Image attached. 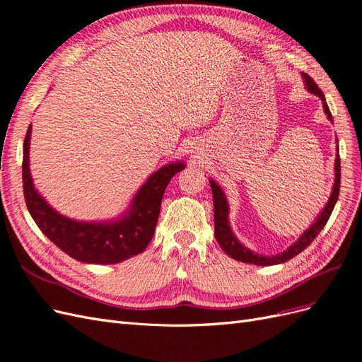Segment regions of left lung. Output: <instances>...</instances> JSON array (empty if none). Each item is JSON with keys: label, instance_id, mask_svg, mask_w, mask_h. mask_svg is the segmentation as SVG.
Listing matches in <instances>:
<instances>
[{"label": "left lung", "instance_id": "left-lung-1", "mask_svg": "<svg viewBox=\"0 0 362 362\" xmlns=\"http://www.w3.org/2000/svg\"><path fill=\"white\" fill-rule=\"evenodd\" d=\"M303 78H305L306 87H308V90L311 93L322 98L325 113L327 115V117L332 120V115L329 112V107H327V104H326L325 95L320 90V87L317 86V83L311 78L310 75L303 74ZM339 164H341V163H339V154H337L335 182H334L332 194H331L329 201H327L325 210L320 213L319 217L315 218V222L310 226V229H306V231L300 235L298 242L291 245L286 252H282V254H278L275 257H262V255L254 254V252L246 249L242 243L238 242V240L234 237L231 229H229V225H228V204H226V199H225V194L214 181H210L211 192H213V201H214V235H216L217 243L221 245V247L231 258H234L237 261H242V262H250V264H257V266L281 264V262H286V261L291 259L293 257L299 255L300 252L308 247L313 243V240L320 234L323 226L327 223V221H329V217L332 214V210H334V206H335L337 199H338V194H339V178H341V166H339Z\"/></svg>", "mask_w": 362, "mask_h": 362}]
</instances>
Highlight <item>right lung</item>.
<instances>
[{
	"mask_svg": "<svg viewBox=\"0 0 362 362\" xmlns=\"http://www.w3.org/2000/svg\"><path fill=\"white\" fill-rule=\"evenodd\" d=\"M31 125L24 140V198L33 221L51 242L76 261L115 264L144 252L154 235L164 190L182 163L168 164L146 181L134 198L129 213L113 223H81L56 213L33 187L28 169Z\"/></svg>",
	"mask_w": 362,
	"mask_h": 362,
	"instance_id": "1",
	"label": "right lung"
}]
</instances>
